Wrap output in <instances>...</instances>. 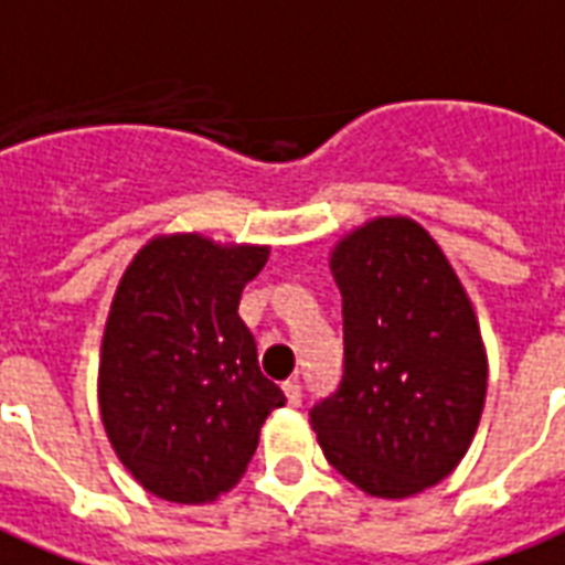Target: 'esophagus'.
Masks as SVG:
<instances>
[{"label": "esophagus", "instance_id": "1", "mask_svg": "<svg viewBox=\"0 0 565 565\" xmlns=\"http://www.w3.org/2000/svg\"><path fill=\"white\" fill-rule=\"evenodd\" d=\"M284 395H287V404H290V407H299V404H302V386H299V380H287V383H284Z\"/></svg>", "mask_w": 565, "mask_h": 565}]
</instances>
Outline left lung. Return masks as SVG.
Returning a JSON list of instances; mask_svg holds the SVG:
<instances>
[{
	"instance_id": "obj_1",
	"label": "left lung",
	"mask_w": 565,
	"mask_h": 565,
	"mask_svg": "<svg viewBox=\"0 0 565 565\" xmlns=\"http://www.w3.org/2000/svg\"><path fill=\"white\" fill-rule=\"evenodd\" d=\"M329 269L344 302V377L311 411L317 443L365 494H419L461 463L482 419L488 356L473 302L407 215L344 233Z\"/></svg>"
}]
</instances>
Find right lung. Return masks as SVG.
<instances>
[{
    "instance_id": "add662e5",
    "label": "right lung",
    "mask_w": 565,
    "mask_h": 565,
    "mask_svg": "<svg viewBox=\"0 0 565 565\" xmlns=\"http://www.w3.org/2000/svg\"><path fill=\"white\" fill-rule=\"evenodd\" d=\"M269 245H221L203 233L154 236L113 294L98 362L107 440L146 491L212 503L248 470L284 392L260 374L239 317L245 284Z\"/></svg>"
}]
</instances>
